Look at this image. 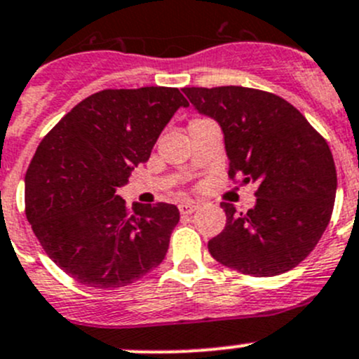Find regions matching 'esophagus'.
Segmentation results:
<instances>
[{"label": "esophagus", "instance_id": "obj_1", "mask_svg": "<svg viewBox=\"0 0 359 359\" xmlns=\"http://www.w3.org/2000/svg\"><path fill=\"white\" fill-rule=\"evenodd\" d=\"M198 210V205L193 201H187V203H180L179 205V212L182 213V215H191L193 212H196Z\"/></svg>", "mask_w": 359, "mask_h": 359}]
</instances>
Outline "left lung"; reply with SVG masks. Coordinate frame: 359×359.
Returning <instances> with one entry per match:
<instances>
[{
  "label": "left lung",
  "instance_id": "obj_1",
  "mask_svg": "<svg viewBox=\"0 0 359 359\" xmlns=\"http://www.w3.org/2000/svg\"><path fill=\"white\" fill-rule=\"evenodd\" d=\"M200 114L219 123L229 175L255 182V206L236 213L222 203L226 227L208 241L224 266L278 276L302 262L323 236L337 193L327 140L292 104L243 86L182 88Z\"/></svg>",
  "mask_w": 359,
  "mask_h": 359
}]
</instances>
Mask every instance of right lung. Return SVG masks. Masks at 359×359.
I'll return each mask as SVG.
<instances>
[{"label":"right lung","instance_id":"right-lung-1","mask_svg":"<svg viewBox=\"0 0 359 359\" xmlns=\"http://www.w3.org/2000/svg\"><path fill=\"white\" fill-rule=\"evenodd\" d=\"M189 102L177 88L102 90L41 140L25 173V215L46 255L92 288L126 287L161 264L179 208L116 194Z\"/></svg>","mask_w":359,"mask_h":359}]
</instances>
